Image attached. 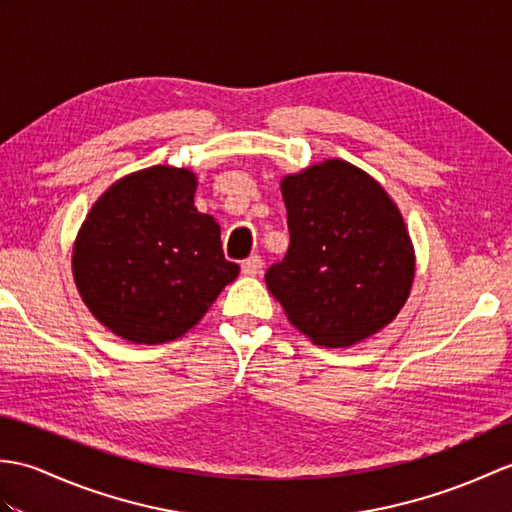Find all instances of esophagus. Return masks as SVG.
Instances as JSON below:
<instances>
[{
	"label": "esophagus",
	"instance_id": "esophagus-1",
	"mask_svg": "<svg viewBox=\"0 0 512 512\" xmlns=\"http://www.w3.org/2000/svg\"><path fill=\"white\" fill-rule=\"evenodd\" d=\"M259 270H261V257L259 255H251V257L242 261V272L246 277H255Z\"/></svg>",
	"mask_w": 512,
	"mask_h": 512
}]
</instances>
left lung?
<instances>
[{"mask_svg":"<svg viewBox=\"0 0 512 512\" xmlns=\"http://www.w3.org/2000/svg\"><path fill=\"white\" fill-rule=\"evenodd\" d=\"M288 253L266 270L290 323L323 347H351L399 314L414 279V248L395 202L342 159L281 181Z\"/></svg>","mask_w":512,"mask_h":512,"instance_id":"8db88e82","label":"left lung"}]
</instances>
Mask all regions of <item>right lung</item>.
<instances>
[{"mask_svg": "<svg viewBox=\"0 0 512 512\" xmlns=\"http://www.w3.org/2000/svg\"><path fill=\"white\" fill-rule=\"evenodd\" d=\"M196 174L152 165L113 183L82 222L71 257L91 314L135 344L181 338L240 266L224 259L220 227L194 207Z\"/></svg>", "mask_w": 512, "mask_h": 512, "instance_id": "1", "label": "right lung"}]
</instances>
